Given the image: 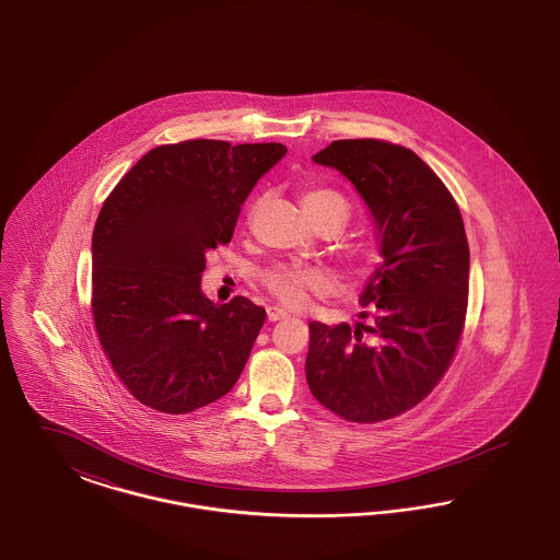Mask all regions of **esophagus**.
Returning <instances> with one entry per match:
<instances>
[{
	"mask_svg": "<svg viewBox=\"0 0 560 560\" xmlns=\"http://www.w3.org/2000/svg\"><path fill=\"white\" fill-rule=\"evenodd\" d=\"M289 317V311L280 310V307H268V319L270 322H280V319H287Z\"/></svg>",
	"mask_w": 560,
	"mask_h": 560,
	"instance_id": "esophagus-1",
	"label": "esophagus"
}]
</instances>
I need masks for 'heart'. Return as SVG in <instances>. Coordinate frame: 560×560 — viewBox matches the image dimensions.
<instances>
[{
	"instance_id": "heart-1",
	"label": "heart",
	"mask_w": 560,
	"mask_h": 560,
	"mask_svg": "<svg viewBox=\"0 0 560 560\" xmlns=\"http://www.w3.org/2000/svg\"><path fill=\"white\" fill-rule=\"evenodd\" d=\"M301 203L310 220L326 213V211H340L347 220L349 206L342 195L330 188H310L303 192ZM264 284L271 294L290 307H296L305 301V292L319 287V276L310 268L301 266H276L264 273Z\"/></svg>"
}]
</instances>
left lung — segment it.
<instances>
[{"instance_id":"obj_1","label":"left lung","mask_w":560,"mask_h":560,"mask_svg":"<svg viewBox=\"0 0 560 560\" xmlns=\"http://www.w3.org/2000/svg\"><path fill=\"white\" fill-rule=\"evenodd\" d=\"M313 162L357 188L372 213L382 264L359 296L368 324L311 322L307 384L342 419H393L432 393L455 357L469 294L463 218L434 170L407 147L334 141Z\"/></svg>"}]
</instances>
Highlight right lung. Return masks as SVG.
I'll return each mask as SVG.
<instances>
[{
	"label": "right lung",
	"instance_id": "obj_1",
	"mask_svg": "<svg viewBox=\"0 0 560 560\" xmlns=\"http://www.w3.org/2000/svg\"><path fill=\"white\" fill-rule=\"evenodd\" d=\"M284 155L280 143L160 145L105 199L91 243V311L114 372L147 407L190 413L236 384L266 310L245 296L211 303L201 273Z\"/></svg>",
	"mask_w": 560,
	"mask_h": 560
}]
</instances>
